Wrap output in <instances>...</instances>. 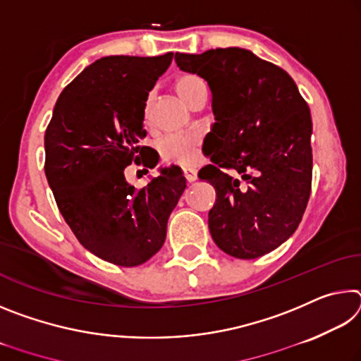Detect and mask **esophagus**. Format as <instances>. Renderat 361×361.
Masks as SVG:
<instances>
[{
	"mask_svg": "<svg viewBox=\"0 0 361 361\" xmlns=\"http://www.w3.org/2000/svg\"><path fill=\"white\" fill-rule=\"evenodd\" d=\"M183 173H185V178L188 183H194L195 180H197V172L192 169H185L183 170Z\"/></svg>",
	"mask_w": 361,
	"mask_h": 361,
	"instance_id": "esophagus-1",
	"label": "esophagus"
}]
</instances>
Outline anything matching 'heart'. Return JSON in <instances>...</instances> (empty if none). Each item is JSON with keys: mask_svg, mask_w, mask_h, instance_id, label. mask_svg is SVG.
Here are the masks:
<instances>
[{"mask_svg": "<svg viewBox=\"0 0 361 361\" xmlns=\"http://www.w3.org/2000/svg\"><path fill=\"white\" fill-rule=\"evenodd\" d=\"M175 90L176 94H178L181 99L188 103V105L199 94L207 92L204 81L195 75H181L175 81ZM149 106H151V99H148V102H146L145 105L146 118L149 116ZM197 146H199V140L195 137L169 135V137H164L161 142H159V152H161V157L164 161L180 164V166H185V167H192L199 159Z\"/></svg>", "mask_w": 361, "mask_h": 361, "instance_id": "b5f03b06", "label": "heart"}]
</instances>
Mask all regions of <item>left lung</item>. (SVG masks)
Listing matches in <instances>:
<instances>
[{
	"mask_svg": "<svg viewBox=\"0 0 361 361\" xmlns=\"http://www.w3.org/2000/svg\"><path fill=\"white\" fill-rule=\"evenodd\" d=\"M175 62L204 78L212 90L216 122L204 146L213 164L199 172L216 191L209 212L212 239L234 258H259L290 239L307 207V103L288 73L247 49L176 52Z\"/></svg>",
	"mask_w": 361,
	"mask_h": 361,
	"instance_id": "8db88e82",
	"label": "left lung"
}]
</instances>
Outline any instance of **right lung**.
Returning a JSON list of instances; mask_svg holds the SVG:
<instances>
[{
	"label": "right lung",
	"mask_w": 361,
	"mask_h": 361,
	"mask_svg": "<svg viewBox=\"0 0 361 361\" xmlns=\"http://www.w3.org/2000/svg\"><path fill=\"white\" fill-rule=\"evenodd\" d=\"M172 59L173 52L99 59L62 90L46 129V178L60 213L85 250L116 266H140L162 248L186 188L176 166L142 189L124 175L132 162L157 166L138 143L148 92Z\"/></svg>",
	"instance_id": "right-lung-1"
}]
</instances>
